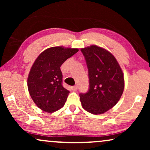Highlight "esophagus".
I'll list each match as a JSON object with an SVG mask.
<instances>
[{"mask_svg": "<svg viewBox=\"0 0 150 150\" xmlns=\"http://www.w3.org/2000/svg\"><path fill=\"white\" fill-rule=\"evenodd\" d=\"M78 86L77 85H75V86H72V87H71V89L73 90V91H76V90L78 89Z\"/></svg>", "mask_w": 150, "mask_h": 150, "instance_id": "1", "label": "esophagus"}]
</instances>
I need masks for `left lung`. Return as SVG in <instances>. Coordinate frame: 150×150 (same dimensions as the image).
Listing matches in <instances>:
<instances>
[{"label":"left lung","instance_id":"obj_1","mask_svg":"<svg viewBox=\"0 0 150 150\" xmlns=\"http://www.w3.org/2000/svg\"><path fill=\"white\" fill-rule=\"evenodd\" d=\"M89 73V89L80 93L82 106L94 115L102 114L120 100L124 89L122 70L116 59L95 45L82 48Z\"/></svg>","mask_w":150,"mask_h":150}]
</instances>
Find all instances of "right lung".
<instances>
[{
	"label": "right lung",
	"mask_w": 150,
	"mask_h": 150,
	"mask_svg": "<svg viewBox=\"0 0 150 150\" xmlns=\"http://www.w3.org/2000/svg\"><path fill=\"white\" fill-rule=\"evenodd\" d=\"M79 49L62 46L46 49L39 55L28 77L30 96L40 109L52 112L64 106L69 91L63 86L61 66Z\"/></svg>",
	"instance_id": "right-lung-1"
}]
</instances>
